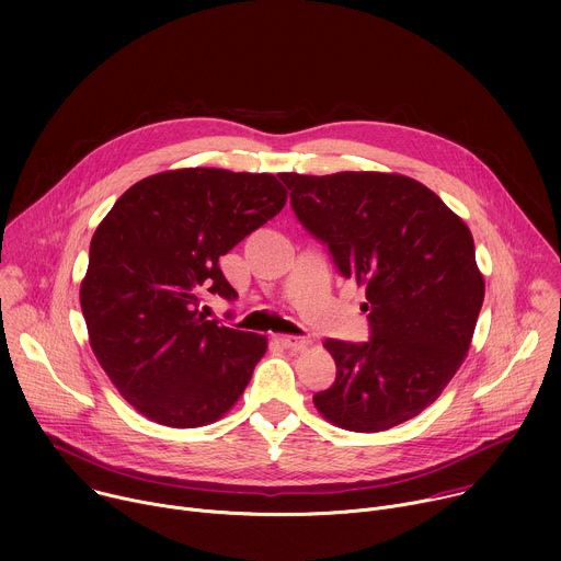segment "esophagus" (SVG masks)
I'll return each mask as SVG.
<instances>
[{
    "instance_id": "esophagus-1",
    "label": "esophagus",
    "mask_w": 561,
    "mask_h": 561,
    "mask_svg": "<svg viewBox=\"0 0 561 561\" xmlns=\"http://www.w3.org/2000/svg\"><path fill=\"white\" fill-rule=\"evenodd\" d=\"M277 342L288 351H304L310 344L308 337H295V335H282L277 337Z\"/></svg>"
}]
</instances>
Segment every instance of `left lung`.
Segmentation results:
<instances>
[{"instance_id":"obj_1","label":"left lung","mask_w":561,"mask_h":561,"mask_svg":"<svg viewBox=\"0 0 561 561\" xmlns=\"http://www.w3.org/2000/svg\"><path fill=\"white\" fill-rule=\"evenodd\" d=\"M301 226L366 286L370 340H327L335 383L312 397L331 424L379 433L431 407L459 370L484 301L468 226L397 173H282Z\"/></svg>"}]
</instances>
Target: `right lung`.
<instances>
[{"label":"right lung","mask_w":561,"mask_h":561,"mask_svg":"<svg viewBox=\"0 0 561 561\" xmlns=\"http://www.w3.org/2000/svg\"><path fill=\"white\" fill-rule=\"evenodd\" d=\"M286 195L271 173L180 169L130 186L98 226L79 304L98 362L150 422L213 424L249 386L266 337L206 319L199 301L237 297L219 257Z\"/></svg>","instance_id":"right-lung-1"}]
</instances>
